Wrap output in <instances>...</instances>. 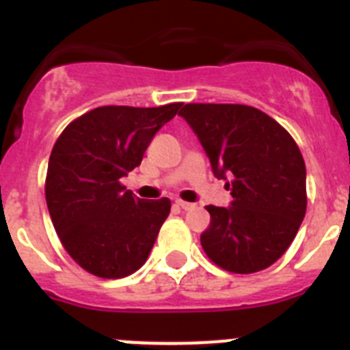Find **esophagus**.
Masks as SVG:
<instances>
[{
    "mask_svg": "<svg viewBox=\"0 0 350 350\" xmlns=\"http://www.w3.org/2000/svg\"><path fill=\"white\" fill-rule=\"evenodd\" d=\"M175 205L177 206H180L182 210H191L193 208V203H187V202H182V200H177V202H175Z\"/></svg>",
    "mask_w": 350,
    "mask_h": 350,
    "instance_id": "34e87169",
    "label": "esophagus"
}]
</instances>
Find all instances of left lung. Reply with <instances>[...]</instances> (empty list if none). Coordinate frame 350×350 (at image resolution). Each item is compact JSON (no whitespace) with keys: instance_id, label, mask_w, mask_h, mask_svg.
<instances>
[{"instance_id":"1","label":"left lung","mask_w":350,"mask_h":350,"mask_svg":"<svg viewBox=\"0 0 350 350\" xmlns=\"http://www.w3.org/2000/svg\"><path fill=\"white\" fill-rule=\"evenodd\" d=\"M184 117L226 182L230 206L208 205L202 247L217 267L254 273L287 250L307 210V170L289 133L247 105L189 103Z\"/></svg>"}]
</instances>
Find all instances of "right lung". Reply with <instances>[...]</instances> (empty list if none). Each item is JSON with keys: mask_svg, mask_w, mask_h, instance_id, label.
Masks as SVG:
<instances>
[{"mask_svg": "<svg viewBox=\"0 0 350 350\" xmlns=\"http://www.w3.org/2000/svg\"><path fill=\"white\" fill-rule=\"evenodd\" d=\"M180 107L94 108L55 142L45 182L49 213L68 254L89 273L120 279L147 261L172 202L140 200L120 178L140 166L154 135Z\"/></svg>", "mask_w": 350, "mask_h": 350, "instance_id": "add662e5", "label": "right lung"}]
</instances>
